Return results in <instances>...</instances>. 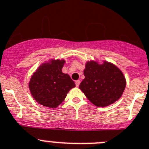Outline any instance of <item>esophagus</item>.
Listing matches in <instances>:
<instances>
[{
    "mask_svg": "<svg viewBox=\"0 0 149 149\" xmlns=\"http://www.w3.org/2000/svg\"><path fill=\"white\" fill-rule=\"evenodd\" d=\"M80 82H81V81H80V80H76V81H75V83H76V87H79V86Z\"/></svg>",
    "mask_w": 149,
    "mask_h": 149,
    "instance_id": "obj_1",
    "label": "esophagus"
}]
</instances>
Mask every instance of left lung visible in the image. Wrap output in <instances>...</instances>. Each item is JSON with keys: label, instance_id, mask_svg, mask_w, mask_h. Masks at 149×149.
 Masks as SVG:
<instances>
[{"label": "left lung", "instance_id": "left-lung-1", "mask_svg": "<svg viewBox=\"0 0 149 149\" xmlns=\"http://www.w3.org/2000/svg\"><path fill=\"white\" fill-rule=\"evenodd\" d=\"M84 75L79 89L97 107L108 106L117 101L126 85L123 72L108 61L102 65L94 61H88Z\"/></svg>", "mask_w": 149, "mask_h": 149}]
</instances>
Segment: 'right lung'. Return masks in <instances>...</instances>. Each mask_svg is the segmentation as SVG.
Masks as SVG:
<instances>
[{"instance_id":"add662e5","label":"right lung","mask_w":149,"mask_h":149,"mask_svg":"<svg viewBox=\"0 0 149 149\" xmlns=\"http://www.w3.org/2000/svg\"><path fill=\"white\" fill-rule=\"evenodd\" d=\"M65 60L52 59L43 63L36 70L29 82V88L34 100L41 105L56 108L74 88L70 76L61 71Z\"/></svg>"}]
</instances>
